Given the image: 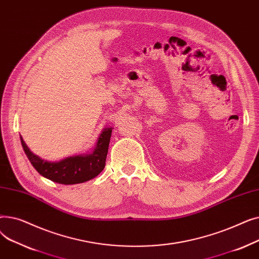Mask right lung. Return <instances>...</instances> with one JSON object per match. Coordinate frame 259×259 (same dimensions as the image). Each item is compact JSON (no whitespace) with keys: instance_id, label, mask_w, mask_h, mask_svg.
<instances>
[{"instance_id":"1","label":"right lung","mask_w":259,"mask_h":259,"mask_svg":"<svg viewBox=\"0 0 259 259\" xmlns=\"http://www.w3.org/2000/svg\"><path fill=\"white\" fill-rule=\"evenodd\" d=\"M112 128H106L100 135L93 153L65 158L59 162H50L33 154L21 137L24 151L34 169L44 178L63 185L85 183L99 175L105 168Z\"/></svg>"}]
</instances>
